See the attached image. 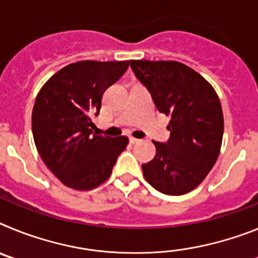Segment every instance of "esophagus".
I'll use <instances>...</instances> for the list:
<instances>
[{"instance_id":"obj_1","label":"esophagus","mask_w":258,"mask_h":258,"mask_svg":"<svg viewBox=\"0 0 258 258\" xmlns=\"http://www.w3.org/2000/svg\"><path fill=\"white\" fill-rule=\"evenodd\" d=\"M129 141H131L132 145H136V143L141 142V140H137V138H133V137H131V138H129Z\"/></svg>"}]
</instances>
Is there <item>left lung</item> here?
<instances>
[{
  "mask_svg": "<svg viewBox=\"0 0 258 258\" xmlns=\"http://www.w3.org/2000/svg\"><path fill=\"white\" fill-rule=\"evenodd\" d=\"M159 112L170 116L166 143L154 142L156 155L142 164L146 181L166 195L198 187L220 155L223 113L213 86L197 71L174 60H131Z\"/></svg>",
  "mask_w": 258,
  "mask_h": 258,
  "instance_id": "left-lung-1",
  "label": "left lung"
}]
</instances>
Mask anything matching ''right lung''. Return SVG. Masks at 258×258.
<instances>
[{
    "label": "right lung",
    "instance_id": "obj_1",
    "mask_svg": "<svg viewBox=\"0 0 258 258\" xmlns=\"http://www.w3.org/2000/svg\"><path fill=\"white\" fill-rule=\"evenodd\" d=\"M129 67V61L81 60L59 70L36 97L32 133L46 166L67 187L93 190L103 183L129 142L93 134V117L102 97Z\"/></svg>",
    "mask_w": 258,
    "mask_h": 258
}]
</instances>
